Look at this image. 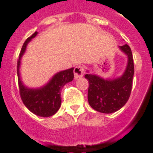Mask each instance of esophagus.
Returning a JSON list of instances; mask_svg holds the SVG:
<instances>
[{"instance_id": "34e87169", "label": "esophagus", "mask_w": 153, "mask_h": 153, "mask_svg": "<svg viewBox=\"0 0 153 153\" xmlns=\"http://www.w3.org/2000/svg\"><path fill=\"white\" fill-rule=\"evenodd\" d=\"M74 79H80L85 74V69L82 66H77L74 69Z\"/></svg>"}]
</instances>
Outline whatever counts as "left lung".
<instances>
[{
	"mask_svg": "<svg viewBox=\"0 0 153 153\" xmlns=\"http://www.w3.org/2000/svg\"><path fill=\"white\" fill-rule=\"evenodd\" d=\"M120 49L128 56L127 68L121 76L114 79H104L96 74L85 75L88 81V103L98 112H116L122 108L130 97L134 72L133 56L128 44L120 46Z\"/></svg>",
	"mask_w": 153,
	"mask_h": 153,
	"instance_id": "left-lung-1",
	"label": "left lung"
}]
</instances>
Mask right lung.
Here are the masks:
<instances>
[{"label": "right lung", "instance_id": "1", "mask_svg": "<svg viewBox=\"0 0 153 153\" xmlns=\"http://www.w3.org/2000/svg\"><path fill=\"white\" fill-rule=\"evenodd\" d=\"M37 34V32L33 33L25 41L22 47L17 63L18 82L20 96L25 106L37 116L48 117L56 114L60 108L61 105V90L65 84L71 82L74 79V68L57 73L47 85L41 88H27L20 79L19 68L21 58L26 51L27 45Z\"/></svg>", "mask_w": 153, "mask_h": 153}]
</instances>
